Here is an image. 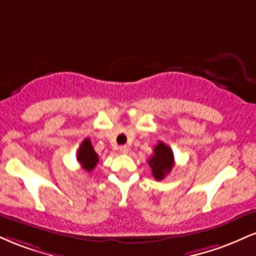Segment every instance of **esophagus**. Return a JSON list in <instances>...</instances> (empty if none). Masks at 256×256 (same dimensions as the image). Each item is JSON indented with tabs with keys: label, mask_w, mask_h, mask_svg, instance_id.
<instances>
[{
	"label": "esophagus",
	"mask_w": 256,
	"mask_h": 256,
	"mask_svg": "<svg viewBox=\"0 0 256 256\" xmlns=\"http://www.w3.org/2000/svg\"><path fill=\"white\" fill-rule=\"evenodd\" d=\"M128 150H130V148H128V146H119V152H122V154H128Z\"/></svg>",
	"instance_id": "34e87169"
}]
</instances>
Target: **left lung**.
I'll use <instances>...</instances> for the list:
<instances>
[{"instance_id": "8db88e82", "label": "left lung", "mask_w": 256, "mask_h": 256, "mask_svg": "<svg viewBox=\"0 0 256 256\" xmlns=\"http://www.w3.org/2000/svg\"><path fill=\"white\" fill-rule=\"evenodd\" d=\"M149 166L152 168V173L156 180H161L171 172L173 164H174V156H173L172 149L165 143L158 142L154 146V154L149 158Z\"/></svg>"}]
</instances>
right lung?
Returning <instances> with one entry per match:
<instances>
[{"label":"right lung","mask_w":256,"mask_h":256,"mask_svg":"<svg viewBox=\"0 0 256 256\" xmlns=\"http://www.w3.org/2000/svg\"><path fill=\"white\" fill-rule=\"evenodd\" d=\"M77 160L82 165V167L88 172L92 171L96 165H98V155L96 154L95 149H94L92 144H91V140L89 138H85L83 142H82L80 146H79L77 152Z\"/></svg>","instance_id":"obj_1"}]
</instances>
